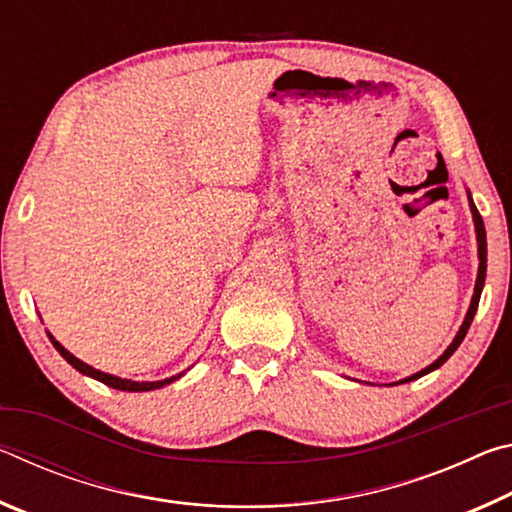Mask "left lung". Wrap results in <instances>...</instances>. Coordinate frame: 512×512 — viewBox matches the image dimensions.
<instances>
[{
    "label": "left lung",
    "mask_w": 512,
    "mask_h": 512,
    "mask_svg": "<svg viewBox=\"0 0 512 512\" xmlns=\"http://www.w3.org/2000/svg\"><path fill=\"white\" fill-rule=\"evenodd\" d=\"M470 207H472V214H474V225H476V241H479V275H476V287H474V296H472V305H470V309H467V316H465V320H463V325H461V329H458V334H456V339H454V343L449 345V348L445 350V354L443 357H440L438 361H433L431 366H427L424 370H420V372H415L413 377H409V379H404V381H411V379H418V377H422V375H427V372H431V370H436V368H440L443 366V363L452 357V354L456 352V348L458 345L463 343V339H465V334H467V329H470V325H472V320H474V314H476V307H479V298H481V289H483V282H485V225H483V219H481V214H479V210H476V205L472 203V198H470ZM402 381V384H404Z\"/></svg>",
    "instance_id": "obj_1"
}]
</instances>
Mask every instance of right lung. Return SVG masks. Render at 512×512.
<instances>
[{
    "mask_svg": "<svg viewBox=\"0 0 512 512\" xmlns=\"http://www.w3.org/2000/svg\"><path fill=\"white\" fill-rule=\"evenodd\" d=\"M49 339H51V343H54V348L63 354V359L67 361V363H72V366L79 370V372H83V375H88V377H94V379H99V381H103V384L106 386H112V388H119V391H135V393H140V391H155V388H162V386H167V384H171V381H176L180 375H176V377H169V379H162V381H131V379H121V377H112V375H108V372H101V370H94L92 366H88V363H83L81 359H76L72 352H67L63 345H60L54 336L49 334Z\"/></svg>",
    "mask_w": 512,
    "mask_h": 512,
    "instance_id": "add662e5",
    "label": "right lung"
}]
</instances>
